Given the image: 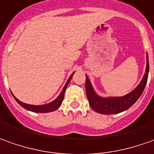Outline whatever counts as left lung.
I'll list each match as a JSON object with an SVG mask.
<instances>
[{"label":"left lung","instance_id":"1","mask_svg":"<svg viewBox=\"0 0 154 154\" xmlns=\"http://www.w3.org/2000/svg\"><path fill=\"white\" fill-rule=\"evenodd\" d=\"M149 72V63H148V55L147 54V66L146 71L137 87L131 93L122 97H108L103 98L96 94L88 76L86 75L85 89L87 98L91 108L99 114L103 115H113L123 112L128 109L131 105H133L137 100L140 98L147 84V77Z\"/></svg>","mask_w":154,"mask_h":154}]
</instances>
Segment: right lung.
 <instances>
[{
	"label": "right lung",
	"instance_id": "right-lung-1",
	"mask_svg": "<svg viewBox=\"0 0 154 154\" xmlns=\"http://www.w3.org/2000/svg\"><path fill=\"white\" fill-rule=\"evenodd\" d=\"M73 74H74V72L70 76V77H69L68 80H67V82H66V85L64 86L63 89H62V91L60 92V94H59V96H58V97H57L54 101H52V102H51V103H46V104H43V105H33V104H28V103H23V102H21L20 100H18V99L16 98L14 95H13V97H14V99H15L16 101L19 103L22 107H23L24 109H26L27 110H29V111L36 112V113H48V112L55 111V110H56V109H57L61 105V103H62V101H63V99H64L65 91H66V89L67 85L69 84V82H70L71 79H72V77Z\"/></svg>",
	"mask_w": 154,
	"mask_h": 154
}]
</instances>
